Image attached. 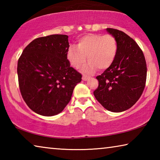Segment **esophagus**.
<instances>
[{
	"instance_id": "obj_1",
	"label": "esophagus",
	"mask_w": 160,
	"mask_h": 160,
	"mask_svg": "<svg viewBox=\"0 0 160 160\" xmlns=\"http://www.w3.org/2000/svg\"><path fill=\"white\" fill-rule=\"evenodd\" d=\"M82 80H84V81H87V80H88L89 77L86 76V75H83L82 78Z\"/></svg>"
}]
</instances>
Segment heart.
<instances>
[{
    "label": "heart",
    "mask_w": 160,
    "mask_h": 160,
    "mask_svg": "<svg viewBox=\"0 0 160 160\" xmlns=\"http://www.w3.org/2000/svg\"><path fill=\"white\" fill-rule=\"evenodd\" d=\"M118 51L116 38L111 34H90L80 37L77 46L68 48L67 58L75 68H79L86 61L89 62L82 68L85 73H92L97 68L104 70L113 63Z\"/></svg>",
    "instance_id": "b5f03b06"
}]
</instances>
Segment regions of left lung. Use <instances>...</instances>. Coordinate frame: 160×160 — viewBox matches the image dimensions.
<instances>
[{
    "instance_id": "obj_1",
    "label": "left lung",
    "mask_w": 160,
    "mask_h": 160,
    "mask_svg": "<svg viewBox=\"0 0 160 160\" xmlns=\"http://www.w3.org/2000/svg\"><path fill=\"white\" fill-rule=\"evenodd\" d=\"M116 38L118 51L113 63L96 78L98 88L94 91L97 101L112 112H122L136 103L144 90L147 66L142 50L123 32L107 28Z\"/></svg>"
}]
</instances>
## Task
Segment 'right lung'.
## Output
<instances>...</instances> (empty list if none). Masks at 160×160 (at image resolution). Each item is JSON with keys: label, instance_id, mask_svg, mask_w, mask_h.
<instances>
[{"label": "right lung", "instance_id": "obj_1", "mask_svg": "<svg viewBox=\"0 0 160 160\" xmlns=\"http://www.w3.org/2000/svg\"><path fill=\"white\" fill-rule=\"evenodd\" d=\"M68 37L52 34L34 39L23 50L18 63L19 87L23 99L38 114L61 113L71 99L82 75L67 58Z\"/></svg>", "mask_w": 160, "mask_h": 160}]
</instances>
